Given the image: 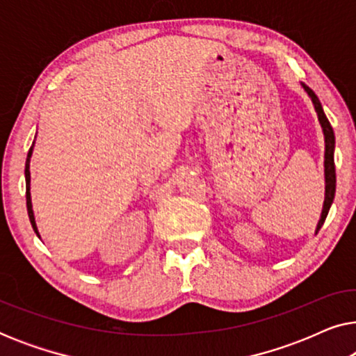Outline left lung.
Listing matches in <instances>:
<instances>
[{"instance_id": "left-lung-1", "label": "left lung", "mask_w": 356, "mask_h": 356, "mask_svg": "<svg viewBox=\"0 0 356 356\" xmlns=\"http://www.w3.org/2000/svg\"><path fill=\"white\" fill-rule=\"evenodd\" d=\"M303 86V89L306 90V94L311 97L313 100L314 110L318 113V120L321 126H323V133H324V140H325V154H324V175H325V197H324V206H323V212H321V218L318 222V228H316V233L321 230V227L324 225L325 217H327L329 209L332 206L334 196H335V163H334V149H335V136H334V129L330 126L327 116H325L323 105L318 99V95L314 94L313 90L309 89L308 86Z\"/></svg>"}]
</instances>
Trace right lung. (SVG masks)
<instances>
[{"label": "right lung", "instance_id": "1", "mask_svg": "<svg viewBox=\"0 0 356 356\" xmlns=\"http://www.w3.org/2000/svg\"><path fill=\"white\" fill-rule=\"evenodd\" d=\"M31 157H32V147L29 149V154H27V160H26V201H27V212H29V218H31V223H32V228L35 230L37 236H38V230H37V225H35V217H33V211H32V201H31Z\"/></svg>", "mask_w": 356, "mask_h": 356}]
</instances>
